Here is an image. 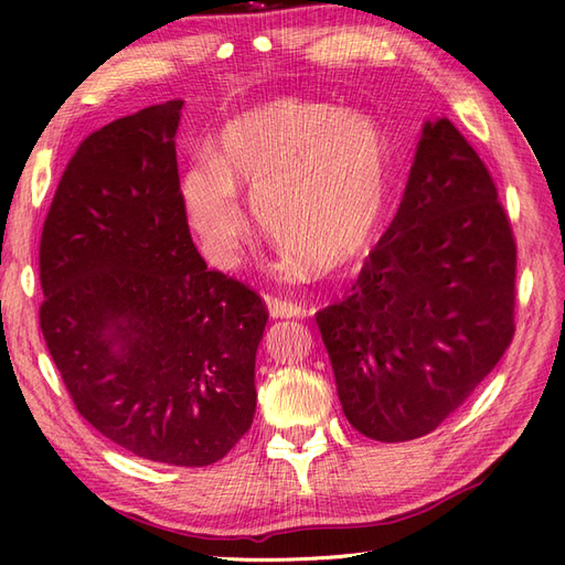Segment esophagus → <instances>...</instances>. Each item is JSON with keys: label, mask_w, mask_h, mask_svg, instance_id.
<instances>
[{"label": "esophagus", "mask_w": 565, "mask_h": 565, "mask_svg": "<svg viewBox=\"0 0 565 565\" xmlns=\"http://www.w3.org/2000/svg\"><path fill=\"white\" fill-rule=\"evenodd\" d=\"M266 306L273 318H299L306 316V309L297 301H289L276 295H266Z\"/></svg>", "instance_id": "34e87169"}]
</instances>
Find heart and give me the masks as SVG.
<instances>
[{
	"instance_id": "1",
	"label": "heart",
	"mask_w": 565,
	"mask_h": 565,
	"mask_svg": "<svg viewBox=\"0 0 565 565\" xmlns=\"http://www.w3.org/2000/svg\"><path fill=\"white\" fill-rule=\"evenodd\" d=\"M388 174V141L374 119L318 100L278 98L221 129L216 160L188 169L181 198L214 264L237 262L249 233L237 191H247L287 268L311 266L318 276H334L374 245Z\"/></svg>"
}]
</instances>
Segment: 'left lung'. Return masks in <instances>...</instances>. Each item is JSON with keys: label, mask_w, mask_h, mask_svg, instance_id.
<instances>
[{"label": "left lung", "mask_w": 565, "mask_h": 565, "mask_svg": "<svg viewBox=\"0 0 565 565\" xmlns=\"http://www.w3.org/2000/svg\"><path fill=\"white\" fill-rule=\"evenodd\" d=\"M516 241L498 188L448 117L426 122L401 207L351 295L316 313L353 429L431 434L514 339Z\"/></svg>", "instance_id": "obj_1"}]
</instances>
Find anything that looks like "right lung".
Returning <instances> with one entry per match:
<instances>
[{"mask_svg": "<svg viewBox=\"0 0 565 565\" xmlns=\"http://www.w3.org/2000/svg\"><path fill=\"white\" fill-rule=\"evenodd\" d=\"M181 106L119 117L75 150L42 228L40 328L98 434L150 461L207 467L252 426L268 311L193 245Z\"/></svg>", "mask_w": 565, "mask_h": 565, "instance_id": "add662e5", "label": "right lung"}]
</instances>
